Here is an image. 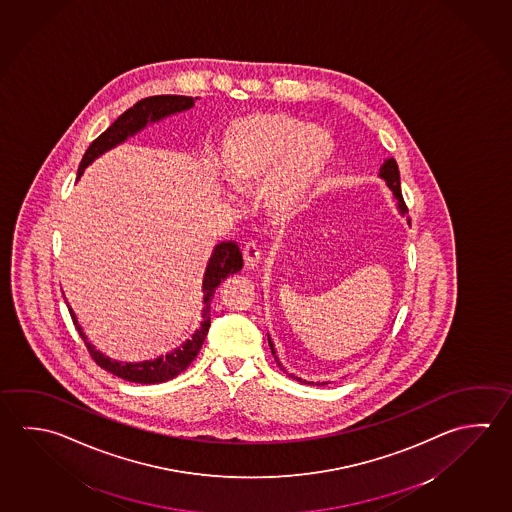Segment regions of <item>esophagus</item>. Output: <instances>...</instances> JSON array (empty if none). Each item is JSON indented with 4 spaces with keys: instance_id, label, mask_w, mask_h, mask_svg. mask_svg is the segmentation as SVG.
Here are the masks:
<instances>
[{
    "instance_id": "1",
    "label": "esophagus",
    "mask_w": 512,
    "mask_h": 512,
    "mask_svg": "<svg viewBox=\"0 0 512 512\" xmlns=\"http://www.w3.org/2000/svg\"><path fill=\"white\" fill-rule=\"evenodd\" d=\"M243 258H245V263H247L249 267H254V265H258V261H260L261 258V251L260 247H258V243H245V245H243Z\"/></svg>"
}]
</instances>
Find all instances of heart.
<instances>
[{"label":"heart","instance_id":"obj_1","mask_svg":"<svg viewBox=\"0 0 512 512\" xmlns=\"http://www.w3.org/2000/svg\"><path fill=\"white\" fill-rule=\"evenodd\" d=\"M330 131L289 113H256L234 121L222 142L225 177L240 191L266 178L267 204L287 218L307 202L310 191L334 157Z\"/></svg>","mask_w":512,"mask_h":512}]
</instances>
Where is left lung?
<instances>
[{"mask_svg": "<svg viewBox=\"0 0 512 512\" xmlns=\"http://www.w3.org/2000/svg\"><path fill=\"white\" fill-rule=\"evenodd\" d=\"M381 177L386 180V184L390 186L391 191H393V196L397 198V202H399V211L402 214H408V205H406V202H404V198H402V189H400V173H399V166H397V162L393 160V158H388L384 164H382L381 168ZM408 223L411 225V220H409L408 216ZM269 344H270V350H272V354H274V357H276V352H274V346H272V343H270V337H269ZM276 361H278V357H276ZM279 368H281V364L278 363ZM283 370V368H281ZM285 372V370H283ZM299 382H307V381H301V379H298ZM310 384V382H308Z\"/></svg>", "mask_w": 512, "mask_h": 512, "instance_id": "1", "label": "left lung"}]
</instances>
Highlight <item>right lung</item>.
<instances>
[{"label":"right lung","mask_w":512,"mask_h":512,"mask_svg":"<svg viewBox=\"0 0 512 512\" xmlns=\"http://www.w3.org/2000/svg\"><path fill=\"white\" fill-rule=\"evenodd\" d=\"M196 99L186 97V95H153L146 97L137 104H133L130 110L122 113L117 121L113 122L108 130L101 133L97 139L86 149L83 160L79 164L77 177L83 175L84 169L92 164L95 158L103 155L104 151L121 144L128 139L130 135H135L137 131L142 130L148 122L160 121L162 117L171 115V113L184 112L193 108ZM243 267V256L240 251V245L229 240V242H220L214 249L213 256L209 260L207 270L204 276V310H202V326L196 330L191 339H187L186 343L177 348L175 352L166 355V357H157L155 361H144V363H117L108 357H104L101 352H97L92 344L88 343L86 335L83 334L81 326L75 319V314L70 310V316L74 319L75 328L84 341V346L88 350V354L92 355L93 361L104 368L106 372L113 373L117 377H121L124 381L139 382V384H158V382H166L173 377H177L178 373L184 372L189 364L193 363L202 344H204L209 326H211V301H213L214 290L222 283L223 279L233 276L236 272H240Z\"/></svg>","instance_id":"add662e5"}]
</instances>
